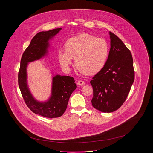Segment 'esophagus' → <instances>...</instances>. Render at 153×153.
<instances>
[{"label":"esophagus","mask_w":153,"mask_h":153,"mask_svg":"<svg viewBox=\"0 0 153 153\" xmlns=\"http://www.w3.org/2000/svg\"><path fill=\"white\" fill-rule=\"evenodd\" d=\"M77 85H79V86H83L85 85V82L84 81H82V80H80V81H78L77 82Z\"/></svg>","instance_id":"34e87169"}]
</instances>
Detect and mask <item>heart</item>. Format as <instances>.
<instances>
[{"label": "heart", "mask_w": 153, "mask_h": 153, "mask_svg": "<svg viewBox=\"0 0 153 153\" xmlns=\"http://www.w3.org/2000/svg\"><path fill=\"white\" fill-rule=\"evenodd\" d=\"M108 54V45L104 39L82 33L66 42L65 51L58 52V59L66 69L69 68L74 59L75 64L80 72L94 75L104 67Z\"/></svg>", "instance_id": "b5f03b06"}]
</instances>
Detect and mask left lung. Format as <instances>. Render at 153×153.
<instances>
[{
    "label": "left lung",
    "instance_id": "left-lung-1",
    "mask_svg": "<svg viewBox=\"0 0 153 153\" xmlns=\"http://www.w3.org/2000/svg\"><path fill=\"white\" fill-rule=\"evenodd\" d=\"M109 35L111 48L107 62L90 81L93 88L92 105L103 112L121 107L134 81L130 51L114 33L109 32Z\"/></svg>",
    "mask_w": 153,
    "mask_h": 153
}]
</instances>
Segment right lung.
Returning <instances> with one entry per match:
<instances>
[{
	"mask_svg": "<svg viewBox=\"0 0 153 153\" xmlns=\"http://www.w3.org/2000/svg\"><path fill=\"white\" fill-rule=\"evenodd\" d=\"M61 30V28L54 29L35 35L22 55L18 73V85L27 107L35 114L49 118H58L63 115L71 94L76 88L75 80L69 76H55L52 79L51 98L47 102H40L33 98L27 87L26 67L28 62L39 59L46 54L48 41Z\"/></svg>",
	"mask_w": 153,
	"mask_h": 153,
	"instance_id": "1",
	"label": "right lung"
}]
</instances>
